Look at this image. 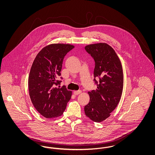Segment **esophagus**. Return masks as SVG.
I'll list each match as a JSON object with an SVG mask.
<instances>
[{
    "label": "esophagus",
    "instance_id": "esophagus-1",
    "mask_svg": "<svg viewBox=\"0 0 155 155\" xmlns=\"http://www.w3.org/2000/svg\"><path fill=\"white\" fill-rule=\"evenodd\" d=\"M81 91L79 90V91H74V94L75 95H79L80 94H81Z\"/></svg>",
    "mask_w": 155,
    "mask_h": 155
}]
</instances>
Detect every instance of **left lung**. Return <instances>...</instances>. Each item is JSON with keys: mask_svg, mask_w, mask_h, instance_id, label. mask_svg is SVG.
<instances>
[{"mask_svg": "<svg viewBox=\"0 0 155 155\" xmlns=\"http://www.w3.org/2000/svg\"><path fill=\"white\" fill-rule=\"evenodd\" d=\"M85 49L95 63L94 71L95 90L88 92L90 101L85 106V115L99 123L110 116L119 103L123 89V72L114 50L105 43L88 45ZM99 78L97 83L95 78Z\"/></svg>", "mask_w": 155, "mask_h": 155, "instance_id": "left-lung-1", "label": "left lung"}]
</instances>
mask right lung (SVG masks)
<instances>
[{"instance_id": "1", "label": "right lung", "mask_w": 155, "mask_h": 155, "mask_svg": "<svg viewBox=\"0 0 155 155\" xmlns=\"http://www.w3.org/2000/svg\"><path fill=\"white\" fill-rule=\"evenodd\" d=\"M73 45L63 44L45 46L34 59L28 77L29 94L34 107L47 118L60 116L71 99L72 92L59 80L63 61ZM62 79L61 77H60Z\"/></svg>"}]
</instances>
